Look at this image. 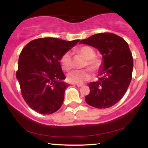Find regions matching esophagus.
Returning a JSON list of instances; mask_svg holds the SVG:
<instances>
[{
    "instance_id": "1",
    "label": "esophagus",
    "mask_w": 148,
    "mask_h": 148,
    "mask_svg": "<svg viewBox=\"0 0 148 148\" xmlns=\"http://www.w3.org/2000/svg\"><path fill=\"white\" fill-rule=\"evenodd\" d=\"M76 86H77V87H79V88L84 86V85H83V84H76Z\"/></svg>"
}]
</instances>
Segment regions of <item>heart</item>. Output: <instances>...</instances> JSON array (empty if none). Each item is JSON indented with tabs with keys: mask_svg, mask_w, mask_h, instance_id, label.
Listing matches in <instances>:
<instances>
[{
	"mask_svg": "<svg viewBox=\"0 0 148 148\" xmlns=\"http://www.w3.org/2000/svg\"><path fill=\"white\" fill-rule=\"evenodd\" d=\"M76 53L79 55L86 59L84 67L88 66L93 72H97L101 68L102 62L98 58L95 57V52L90 47L84 46L77 49ZM60 64L62 68L65 71H68L72 67V56L69 52H65L60 58ZM92 76V73L89 69H81V70H73L68 73L67 79L69 82L73 84H81L85 81H88Z\"/></svg>",
	"mask_w": 148,
	"mask_h": 148,
	"instance_id": "b5f03b06",
	"label": "heart"
}]
</instances>
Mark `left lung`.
<instances>
[{
    "mask_svg": "<svg viewBox=\"0 0 148 148\" xmlns=\"http://www.w3.org/2000/svg\"><path fill=\"white\" fill-rule=\"evenodd\" d=\"M79 43L98 49L102 56L99 79L88 85L86 103L97 108L111 107L123 97L132 80L134 62L128 44L111 33L95 34Z\"/></svg>",
    "mask_w": 148,
    "mask_h": 148,
    "instance_id": "obj_1",
    "label": "left lung"
}]
</instances>
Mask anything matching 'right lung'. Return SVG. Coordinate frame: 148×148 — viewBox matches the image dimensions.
<instances>
[{
  "mask_svg": "<svg viewBox=\"0 0 148 148\" xmlns=\"http://www.w3.org/2000/svg\"><path fill=\"white\" fill-rule=\"evenodd\" d=\"M79 42L45 37L30 42L22 49L16 76L23 98L35 111L51 114L62 106L68 84L64 82L60 58Z\"/></svg>",
  "mask_w": 148,
  "mask_h": 148,
  "instance_id": "right-lung-1",
  "label": "right lung"
}]
</instances>
